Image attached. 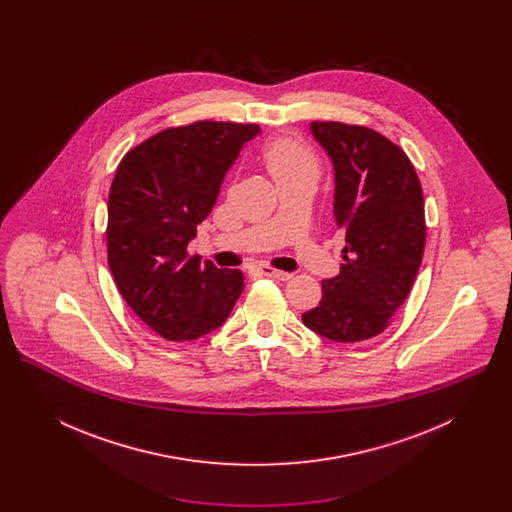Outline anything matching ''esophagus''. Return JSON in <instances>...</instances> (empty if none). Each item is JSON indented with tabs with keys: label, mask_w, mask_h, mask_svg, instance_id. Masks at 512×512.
<instances>
[{
	"label": "esophagus",
	"mask_w": 512,
	"mask_h": 512,
	"mask_svg": "<svg viewBox=\"0 0 512 512\" xmlns=\"http://www.w3.org/2000/svg\"><path fill=\"white\" fill-rule=\"evenodd\" d=\"M261 274H265L268 278H276V280H282V282H288L292 280V272H284V270H276V268L268 267V265H261L259 267Z\"/></svg>",
	"instance_id": "1"
}]
</instances>
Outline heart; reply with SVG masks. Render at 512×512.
Instances as JSON below:
<instances>
[{"mask_svg": "<svg viewBox=\"0 0 512 512\" xmlns=\"http://www.w3.org/2000/svg\"><path fill=\"white\" fill-rule=\"evenodd\" d=\"M263 161L274 180L297 174H311L317 178L318 163L315 155L293 138H278L270 142L263 151Z\"/></svg>", "mask_w": 512, "mask_h": 512, "instance_id": "heart-1", "label": "heart"}]
</instances>
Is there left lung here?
<instances>
[{
  "instance_id": "8db88e82",
  "label": "left lung",
  "mask_w": 512,
  "mask_h": 512,
  "mask_svg": "<svg viewBox=\"0 0 512 512\" xmlns=\"http://www.w3.org/2000/svg\"><path fill=\"white\" fill-rule=\"evenodd\" d=\"M334 165V219L345 232L340 274L322 280L318 307L303 324L328 340L382 334L405 303L426 244L424 199L413 163L380 132L311 122Z\"/></svg>"
}]
</instances>
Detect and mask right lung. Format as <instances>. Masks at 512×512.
I'll list each match as a JSON object with an SVG mask.
<instances>
[{
  "label": "right lung",
  "mask_w": 512,
  "mask_h": 512,
  "mask_svg": "<svg viewBox=\"0 0 512 512\" xmlns=\"http://www.w3.org/2000/svg\"><path fill=\"white\" fill-rule=\"evenodd\" d=\"M257 124L199 121L167 128L130 149L107 205V261L128 307L171 341L219 326L244 292L240 270L188 255L195 228L213 211L222 180Z\"/></svg>",
  "instance_id": "1"
}]
</instances>
